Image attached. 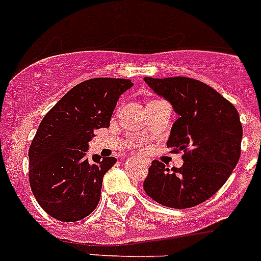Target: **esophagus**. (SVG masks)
Instances as JSON below:
<instances>
[{
  "mask_svg": "<svg viewBox=\"0 0 261 261\" xmlns=\"http://www.w3.org/2000/svg\"><path fill=\"white\" fill-rule=\"evenodd\" d=\"M144 164H145L146 167H149V163H147V162H144Z\"/></svg>",
  "mask_w": 261,
  "mask_h": 261,
  "instance_id": "esophagus-1",
  "label": "esophagus"
}]
</instances>
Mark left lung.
Here are the masks:
<instances>
[{"instance_id":"8db88e82","label":"left lung","mask_w":261,"mask_h":261,"mask_svg":"<svg viewBox=\"0 0 261 261\" xmlns=\"http://www.w3.org/2000/svg\"><path fill=\"white\" fill-rule=\"evenodd\" d=\"M179 117L167 146L183 151V165L169 169L152 160L144 191L170 208H189L207 201L228 179L241 154L243 125L238 110L206 83L187 77L144 78Z\"/></svg>"}]
</instances>
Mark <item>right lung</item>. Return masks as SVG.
<instances>
[{
    "label": "right lung",
    "instance_id": "1",
    "mask_svg": "<svg viewBox=\"0 0 261 261\" xmlns=\"http://www.w3.org/2000/svg\"><path fill=\"white\" fill-rule=\"evenodd\" d=\"M130 80L93 78L73 87L45 115L29 149V179L36 201L51 217L74 222L94 211L103 175L117 159L87 158L94 130L109 127Z\"/></svg>",
    "mask_w": 261,
    "mask_h": 261
}]
</instances>
